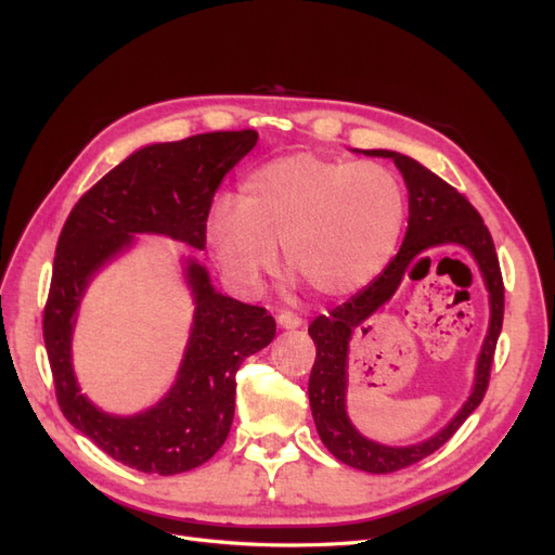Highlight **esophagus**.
<instances>
[{
    "label": "esophagus",
    "instance_id": "esophagus-1",
    "mask_svg": "<svg viewBox=\"0 0 555 555\" xmlns=\"http://www.w3.org/2000/svg\"><path fill=\"white\" fill-rule=\"evenodd\" d=\"M276 322H279V326H281V328H299V326L304 324L299 314H295V312H287V310L279 312Z\"/></svg>",
    "mask_w": 555,
    "mask_h": 555
}]
</instances>
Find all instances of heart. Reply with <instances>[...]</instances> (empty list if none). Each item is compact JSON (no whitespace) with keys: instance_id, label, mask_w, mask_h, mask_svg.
Instances as JSON below:
<instances>
[{"instance_id":"1","label":"heart","mask_w":555,"mask_h":555,"mask_svg":"<svg viewBox=\"0 0 555 555\" xmlns=\"http://www.w3.org/2000/svg\"><path fill=\"white\" fill-rule=\"evenodd\" d=\"M402 222V184L387 166L299 153L254 168L236 204L216 202L207 236L243 289L260 285L283 247L287 268L319 295L344 297L385 268Z\"/></svg>"}]
</instances>
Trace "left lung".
<instances>
[{
  "mask_svg": "<svg viewBox=\"0 0 555 555\" xmlns=\"http://www.w3.org/2000/svg\"><path fill=\"white\" fill-rule=\"evenodd\" d=\"M362 153L369 157L393 159V164L402 172L406 191H410V222H406L402 247L391 258L385 272L375 276L346 304L331 310V314H319L308 326V333L317 346V358L308 383V398L319 439H322V443L335 459L364 473L387 475L402 470L406 465H414L439 450L446 441L452 439V434L465 423V418L481 404L490 380L494 346H498L504 322V281L490 231L477 209L468 202V197L461 195L454 186L443 182L439 175H434L429 168L412 157L393 151ZM436 246L468 248L476 258L489 289V333L478 361L474 391L457 416L427 442L404 449H391L366 440L345 414L347 341L395 294L403 272L421 255Z\"/></svg>",
  "mask_w": 555,
  "mask_h": 555,
  "instance_id": "obj_1",
  "label": "left lung"
}]
</instances>
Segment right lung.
Returning a JSON list of instances; mask_svg holds the SVG:
<instances>
[{"instance_id": "add662e5", "label": "right lung", "mask_w": 555, "mask_h": 555, "mask_svg": "<svg viewBox=\"0 0 555 555\" xmlns=\"http://www.w3.org/2000/svg\"><path fill=\"white\" fill-rule=\"evenodd\" d=\"M256 141V130H238L143 145L76 202L57 238L42 322L57 404L87 439L139 473H189L222 448L236 410V371L274 339L276 322L266 308L218 293L207 268L186 258L195 312L175 385L151 410L114 416L80 393L74 375L82 295L105 262L132 247L134 233L204 249L214 195Z\"/></svg>"}]
</instances>
